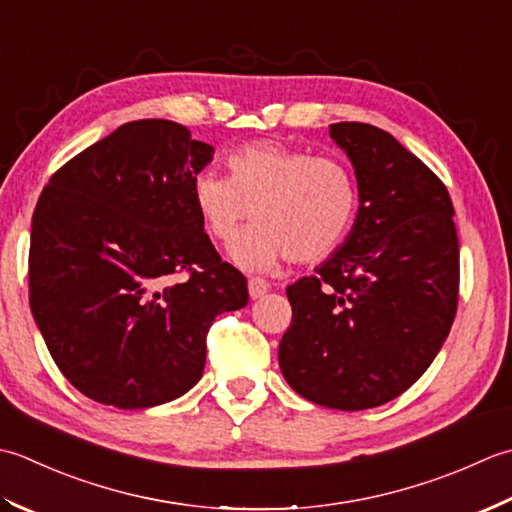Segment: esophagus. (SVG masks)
I'll use <instances>...</instances> for the list:
<instances>
[{
  "instance_id": "obj_1",
  "label": "esophagus",
  "mask_w": 512,
  "mask_h": 512,
  "mask_svg": "<svg viewBox=\"0 0 512 512\" xmlns=\"http://www.w3.org/2000/svg\"><path fill=\"white\" fill-rule=\"evenodd\" d=\"M247 287H249V296H252L254 300H256V298H260V296H265L267 291L271 289V285L267 283V280H265V278H258V276L249 278Z\"/></svg>"
}]
</instances>
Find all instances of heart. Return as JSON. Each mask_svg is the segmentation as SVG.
Returning a JSON list of instances; mask_svg holds the SVG:
<instances>
[{"mask_svg":"<svg viewBox=\"0 0 512 512\" xmlns=\"http://www.w3.org/2000/svg\"><path fill=\"white\" fill-rule=\"evenodd\" d=\"M229 176L198 172L192 201L214 241L232 245L247 269H269L283 258L320 263L347 243L360 212V185L336 156H311L280 141H254L227 156Z\"/></svg>","mask_w":512,"mask_h":512,"instance_id":"b5f03b06","label":"heart"}]
</instances>
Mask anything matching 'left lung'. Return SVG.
<instances>
[{"label": "left lung", "instance_id": "left-lung-1", "mask_svg": "<svg viewBox=\"0 0 512 512\" xmlns=\"http://www.w3.org/2000/svg\"><path fill=\"white\" fill-rule=\"evenodd\" d=\"M360 185L351 234L316 276L287 287L278 347L289 387L327 409L398 398L431 367L460 294V245L446 185L375 125H329Z\"/></svg>", "mask_w": 512, "mask_h": 512}]
</instances>
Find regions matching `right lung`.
Segmentation results:
<instances>
[{
  "label": "right lung",
  "instance_id": "right-lung-1",
  "mask_svg": "<svg viewBox=\"0 0 512 512\" xmlns=\"http://www.w3.org/2000/svg\"><path fill=\"white\" fill-rule=\"evenodd\" d=\"M214 148L181 123H123L61 165L30 232L28 291L52 360L86 398L148 409L201 380L205 338L249 300L192 201Z\"/></svg>",
  "mask_w": 512,
  "mask_h": 512
}]
</instances>
